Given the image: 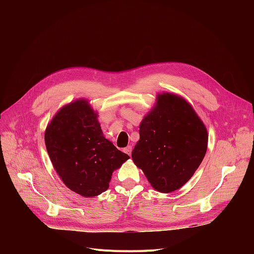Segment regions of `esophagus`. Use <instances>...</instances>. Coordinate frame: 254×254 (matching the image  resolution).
<instances>
[{
    "label": "esophagus",
    "instance_id": "34e87169",
    "mask_svg": "<svg viewBox=\"0 0 254 254\" xmlns=\"http://www.w3.org/2000/svg\"><path fill=\"white\" fill-rule=\"evenodd\" d=\"M131 150H132L131 146H127L124 151H125V153H127L128 156H130V154H131Z\"/></svg>",
    "mask_w": 254,
    "mask_h": 254
}]
</instances>
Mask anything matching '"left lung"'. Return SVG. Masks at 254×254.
Returning a JSON list of instances; mask_svg holds the SVG:
<instances>
[{
  "label": "left lung",
  "instance_id": "8db88e82",
  "mask_svg": "<svg viewBox=\"0 0 254 254\" xmlns=\"http://www.w3.org/2000/svg\"><path fill=\"white\" fill-rule=\"evenodd\" d=\"M207 144V128L192 105L182 96L163 92L139 125L131 158L155 190L171 193L192 178Z\"/></svg>",
  "mask_w": 254,
  "mask_h": 254
}]
</instances>
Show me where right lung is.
<instances>
[{
	"instance_id": "1",
	"label": "right lung",
	"mask_w": 254,
	"mask_h": 254,
	"mask_svg": "<svg viewBox=\"0 0 254 254\" xmlns=\"http://www.w3.org/2000/svg\"><path fill=\"white\" fill-rule=\"evenodd\" d=\"M97 118L89 101L79 98L62 106L45 130L56 173L67 188L86 198L106 191L113 173L129 159L104 137Z\"/></svg>"
}]
</instances>
